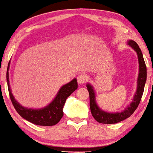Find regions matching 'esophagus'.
Returning a JSON list of instances; mask_svg holds the SVG:
<instances>
[{
    "instance_id": "esophagus-1",
    "label": "esophagus",
    "mask_w": 153,
    "mask_h": 153,
    "mask_svg": "<svg viewBox=\"0 0 153 153\" xmlns=\"http://www.w3.org/2000/svg\"><path fill=\"white\" fill-rule=\"evenodd\" d=\"M86 80H87V76L85 74H79L77 76V81H78L79 84H84L86 82Z\"/></svg>"
}]
</instances>
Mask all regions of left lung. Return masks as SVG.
Masks as SVG:
<instances>
[{
  "label": "left lung",
  "mask_w": 153,
  "mask_h": 153,
  "mask_svg": "<svg viewBox=\"0 0 153 153\" xmlns=\"http://www.w3.org/2000/svg\"><path fill=\"white\" fill-rule=\"evenodd\" d=\"M127 45H129L136 52L139 64L137 89L134 93L132 101L130 102L128 106H126L123 111H117V112H108V111L101 109L97 103L94 88L90 83H87L86 85V87H87L89 93V97H90L91 112L94 118L99 123H104V124H112V123H119V122L128 118L134 113L140 102V99L143 95L146 80V67L145 65L144 59H143V54H142L141 51L137 44L133 40H128Z\"/></svg>",
  "instance_id": "1"
}]
</instances>
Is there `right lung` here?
<instances>
[{"label":"right lung","mask_w":153,"mask_h":153,"mask_svg":"<svg viewBox=\"0 0 153 153\" xmlns=\"http://www.w3.org/2000/svg\"><path fill=\"white\" fill-rule=\"evenodd\" d=\"M10 62H9L7 71V82L8 85L10 99L17 112L25 120L38 126H51L56 125L63 117V107L66 99L78 88L77 80L73 79L70 82L64 85L60 88L54 99L44 108H32L21 105L13 96L9 79V69Z\"/></svg>","instance_id":"right-lung-1"}]
</instances>
